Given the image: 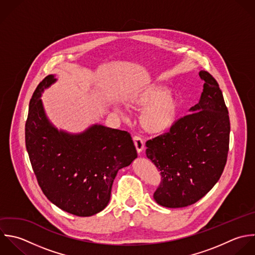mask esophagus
<instances>
[{
	"instance_id": "34e87169",
	"label": "esophagus",
	"mask_w": 255,
	"mask_h": 255,
	"mask_svg": "<svg viewBox=\"0 0 255 255\" xmlns=\"http://www.w3.org/2000/svg\"><path fill=\"white\" fill-rule=\"evenodd\" d=\"M133 141H134V145H135V147H136L137 152H138V153H141V152L144 150V148H145V144H144L143 139H142L140 136L135 135V136L133 137Z\"/></svg>"
}]
</instances>
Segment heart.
I'll list each match as a JSON object with an SVG mask.
<instances>
[{
  "mask_svg": "<svg viewBox=\"0 0 255 255\" xmlns=\"http://www.w3.org/2000/svg\"><path fill=\"white\" fill-rule=\"evenodd\" d=\"M131 107L143 109L140 117L142 127L149 133L161 134L175 123L179 102L167 86L159 83L136 90L128 99Z\"/></svg>",
  "mask_w": 255,
  "mask_h": 255,
  "instance_id": "1",
  "label": "heart"
}]
</instances>
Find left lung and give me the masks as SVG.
Returning <instances> with one entry per match:
<instances>
[{"instance_id": "obj_1", "label": "left lung", "mask_w": 255, "mask_h": 255, "mask_svg": "<svg viewBox=\"0 0 255 255\" xmlns=\"http://www.w3.org/2000/svg\"><path fill=\"white\" fill-rule=\"evenodd\" d=\"M204 91L191 113L168 132L146 142V155L160 170L155 201L166 208L191 206L220 180L227 164L231 123L218 81L206 70L199 73Z\"/></svg>"}]
</instances>
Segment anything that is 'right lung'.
Wrapping results in <instances>:
<instances>
[{
  "instance_id": "right-lung-1",
  "label": "right lung",
  "mask_w": 255,
  "mask_h": 255,
  "mask_svg": "<svg viewBox=\"0 0 255 255\" xmlns=\"http://www.w3.org/2000/svg\"><path fill=\"white\" fill-rule=\"evenodd\" d=\"M55 81L47 75L35 88L25 121V146L38 186L56 207L90 217L109 203L117 172L137 158L126 131L94 125L82 134L57 131L47 121L40 94Z\"/></svg>"
}]
</instances>
